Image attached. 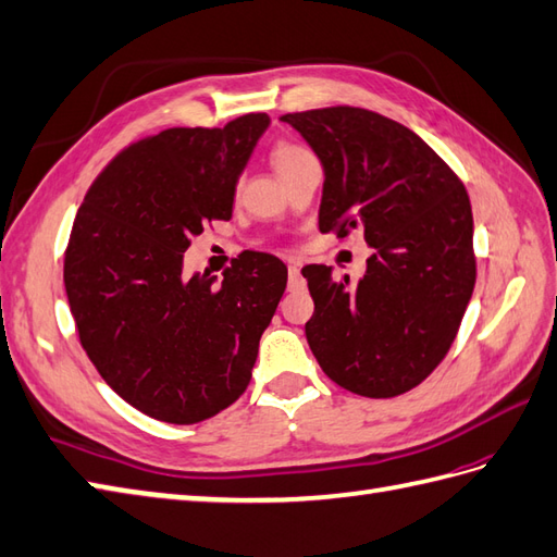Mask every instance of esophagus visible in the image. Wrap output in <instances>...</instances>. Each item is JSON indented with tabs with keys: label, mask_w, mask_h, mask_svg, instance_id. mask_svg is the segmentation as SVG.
Here are the masks:
<instances>
[{
	"label": "esophagus",
	"mask_w": 557,
	"mask_h": 557,
	"mask_svg": "<svg viewBox=\"0 0 557 557\" xmlns=\"http://www.w3.org/2000/svg\"><path fill=\"white\" fill-rule=\"evenodd\" d=\"M302 286H305V278H302V274H300V267L290 264V267H288V288H290V290H297V288H302Z\"/></svg>",
	"instance_id": "34e87169"
}]
</instances>
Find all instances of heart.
I'll return each mask as SVG.
<instances>
[{
  "mask_svg": "<svg viewBox=\"0 0 557 557\" xmlns=\"http://www.w3.org/2000/svg\"><path fill=\"white\" fill-rule=\"evenodd\" d=\"M307 158H311V153L302 144H295V141H278L274 146V151H271V162H274L278 176L286 174L295 165H300V162Z\"/></svg>",
  "mask_w": 557,
  "mask_h": 557,
  "instance_id": "1",
  "label": "heart"
}]
</instances>
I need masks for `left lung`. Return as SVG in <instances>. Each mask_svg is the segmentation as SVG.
<instances>
[{
  "mask_svg": "<svg viewBox=\"0 0 557 557\" xmlns=\"http://www.w3.org/2000/svg\"><path fill=\"white\" fill-rule=\"evenodd\" d=\"M319 156L321 234L361 228L366 274L307 264V343L333 383L387 399L413 389L449 351L474 288L472 210L463 182L409 127L355 106L281 115Z\"/></svg>",
  "mask_w": 557,
  "mask_h": 557,
  "instance_id": "obj_1",
  "label": "left lung"
}]
</instances>
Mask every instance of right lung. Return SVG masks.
Here are the masks:
<instances>
[{
	"instance_id": "add662e5",
	"label": "right lung",
	"mask_w": 557,
	"mask_h": 557,
	"mask_svg": "<svg viewBox=\"0 0 557 557\" xmlns=\"http://www.w3.org/2000/svg\"><path fill=\"white\" fill-rule=\"evenodd\" d=\"M267 113L224 127H172L144 137L91 182L67 238L63 281L79 345L134 409L191 425L246 392L260 337L288 269L243 252L224 281L184 276L202 226L232 220L238 174Z\"/></svg>"
}]
</instances>
